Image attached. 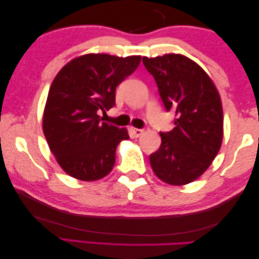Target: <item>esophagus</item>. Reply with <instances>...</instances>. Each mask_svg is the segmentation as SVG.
I'll list each match as a JSON object with an SVG mask.
<instances>
[{"label":"esophagus","mask_w":259,"mask_h":259,"mask_svg":"<svg viewBox=\"0 0 259 259\" xmlns=\"http://www.w3.org/2000/svg\"><path fill=\"white\" fill-rule=\"evenodd\" d=\"M130 131H131V133H132V135H133L134 138H139L140 135L143 133V130H141V128H134V127H131Z\"/></svg>","instance_id":"esophagus-1"}]
</instances>
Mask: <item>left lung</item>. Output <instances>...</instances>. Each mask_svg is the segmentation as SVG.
<instances>
[{
	"mask_svg": "<svg viewBox=\"0 0 259 259\" xmlns=\"http://www.w3.org/2000/svg\"><path fill=\"white\" fill-rule=\"evenodd\" d=\"M154 77L175 128L160 132L162 143L149 156L151 167L168 185L189 184L202 176L223 141V107L217 88L204 70L179 54L142 58Z\"/></svg>",
	"mask_w": 259,
	"mask_h": 259,
	"instance_id": "obj_1",
	"label": "left lung"
}]
</instances>
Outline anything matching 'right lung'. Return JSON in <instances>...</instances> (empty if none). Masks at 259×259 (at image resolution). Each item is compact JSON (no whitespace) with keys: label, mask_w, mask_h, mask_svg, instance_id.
<instances>
[{"label":"right lung","mask_w":259,"mask_h":259,"mask_svg":"<svg viewBox=\"0 0 259 259\" xmlns=\"http://www.w3.org/2000/svg\"><path fill=\"white\" fill-rule=\"evenodd\" d=\"M141 56L88 54L72 59L50 86L44 133L50 150L67 175L82 181L108 176L117 146L130 139L125 128L101 122L116 104V88L138 69Z\"/></svg>","instance_id":"obj_1"}]
</instances>
